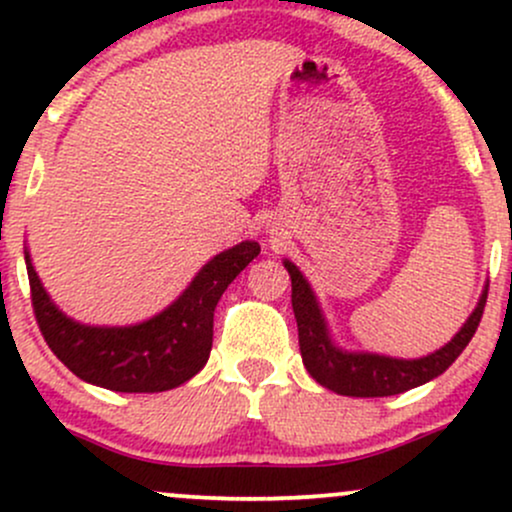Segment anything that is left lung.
Instances as JSON below:
<instances>
[{
  "mask_svg": "<svg viewBox=\"0 0 512 512\" xmlns=\"http://www.w3.org/2000/svg\"><path fill=\"white\" fill-rule=\"evenodd\" d=\"M284 267L291 274V303L298 322V344H301L305 368L322 387L346 397H390L438 378L455 363L464 346L472 342L484 315L486 296H489V291L481 293L479 305L464 322L462 330L436 354L416 358V361L378 354H349V351H339L330 342L313 291L296 264L286 260Z\"/></svg>",
  "mask_w": 512,
  "mask_h": 512,
  "instance_id": "1",
  "label": "left lung"
}]
</instances>
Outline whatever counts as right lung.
Returning a JSON list of instances; mask_svg holds the SVG:
<instances>
[{
  "mask_svg": "<svg viewBox=\"0 0 512 512\" xmlns=\"http://www.w3.org/2000/svg\"><path fill=\"white\" fill-rule=\"evenodd\" d=\"M260 255L255 240L221 252L161 315L134 327H88L50 301L26 252L35 322L76 378L115 392L173 390L197 375L214 342V310L223 291Z\"/></svg>",
  "mask_w": 512,
  "mask_h": 512,
  "instance_id": "obj_1",
  "label": "right lung"
}]
</instances>
